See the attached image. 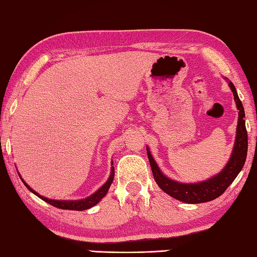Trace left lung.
I'll return each instance as SVG.
<instances>
[{"label": "left lung", "instance_id": "1", "mask_svg": "<svg viewBox=\"0 0 257 257\" xmlns=\"http://www.w3.org/2000/svg\"><path fill=\"white\" fill-rule=\"evenodd\" d=\"M229 87L234 94V98L236 101V106L238 108V124H237L236 140L233 153H231L230 160L227 166L222 169L220 173L212 177L209 180L199 183H180L177 181L170 180V179L163 176L160 171L159 167L154 161L151 153L148 151V158L150 161V166L152 169V173L154 180L158 186L162 189L168 195L176 198V199L187 202V204H200V202H207L214 200L216 198L221 196L226 191V189L230 186V183L235 180L238 176L247 157V131L245 126V112L243 104L237 95L236 88L233 83L229 81Z\"/></svg>", "mask_w": 257, "mask_h": 257}]
</instances>
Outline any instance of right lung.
<instances>
[{
    "mask_svg": "<svg viewBox=\"0 0 257 257\" xmlns=\"http://www.w3.org/2000/svg\"><path fill=\"white\" fill-rule=\"evenodd\" d=\"M113 179H114V167L112 168V172H110V176L108 178V180L106 181L105 185L101 186L98 189V190L94 193V195H91L90 197L86 198V199L75 200V201L74 200L67 201V200L48 199V198H46V197H42L40 195H38V193L35 190H33V189H31L30 187L27 185L26 182L23 181L22 178H21V180L24 183V186H26L29 189V190L35 193V195H37L39 198H40V199L45 200L46 202H48V204H50L53 207L60 208V209H68V210H85V209H88V208H91L93 206H95L96 204H98L101 198H103L106 195V193H107L108 189H109L110 185H112V182H113Z\"/></svg>",
    "mask_w": 257,
    "mask_h": 257,
    "instance_id": "1",
    "label": "right lung"
}]
</instances>
